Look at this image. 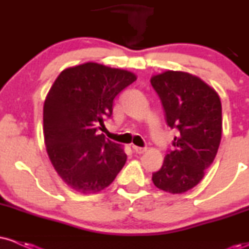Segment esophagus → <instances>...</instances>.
Segmentation results:
<instances>
[{
    "instance_id": "34e87169",
    "label": "esophagus",
    "mask_w": 249,
    "mask_h": 249,
    "mask_svg": "<svg viewBox=\"0 0 249 249\" xmlns=\"http://www.w3.org/2000/svg\"><path fill=\"white\" fill-rule=\"evenodd\" d=\"M132 148H133V151H134V152H136V153H138V154H142V153H144L145 151H146V148H145V147H139V146H136V145H133Z\"/></svg>"
}]
</instances>
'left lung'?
Masks as SVG:
<instances>
[{
    "mask_svg": "<svg viewBox=\"0 0 249 249\" xmlns=\"http://www.w3.org/2000/svg\"><path fill=\"white\" fill-rule=\"evenodd\" d=\"M151 84L160 98L165 118L178 130L173 150L152 174L159 190L181 194L198 185L211 166L221 141V102L216 91L199 77L167 70L152 76Z\"/></svg>",
    "mask_w": 249,
    "mask_h": 249,
    "instance_id": "left-lung-1",
    "label": "left lung"
}]
</instances>
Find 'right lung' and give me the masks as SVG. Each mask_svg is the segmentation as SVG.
<instances>
[{
  "label": "right lung",
  "instance_id": "obj_1",
  "mask_svg": "<svg viewBox=\"0 0 249 249\" xmlns=\"http://www.w3.org/2000/svg\"><path fill=\"white\" fill-rule=\"evenodd\" d=\"M137 79L133 72L88 62L63 70L43 107V133L51 164L68 186L98 193L126 162L121 145L98 134L112 115L116 96Z\"/></svg>",
  "mask_w": 249,
  "mask_h": 249
}]
</instances>
